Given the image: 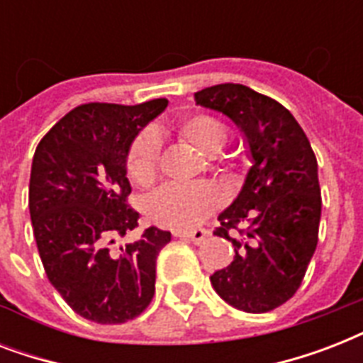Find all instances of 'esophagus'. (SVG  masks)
Instances as JSON below:
<instances>
[{
	"label": "esophagus",
	"instance_id": "obj_1",
	"mask_svg": "<svg viewBox=\"0 0 363 363\" xmlns=\"http://www.w3.org/2000/svg\"><path fill=\"white\" fill-rule=\"evenodd\" d=\"M173 235H175V238L190 239V241L198 242L199 245V242L209 238V232H207V230H192V232H181V230H177V232H173Z\"/></svg>",
	"mask_w": 363,
	"mask_h": 363
}]
</instances>
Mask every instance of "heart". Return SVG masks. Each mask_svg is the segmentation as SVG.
I'll return each instance as SVG.
<instances>
[{"instance_id":"b5f03b06","label":"heart","mask_w":363,"mask_h":363,"mask_svg":"<svg viewBox=\"0 0 363 363\" xmlns=\"http://www.w3.org/2000/svg\"><path fill=\"white\" fill-rule=\"evenodd\" d=\"M182 141L192 145L207 156H213L228 141L226 125L215 116L192 115L175 128ZM160 148L152 133H143L133 141L128 154V173L139 186H150L158 175ZM220 205V194L207 182L169 184L160 188L147 203L148 218L160 226L173 230H190L209 218Z\"/></svg>"}]
</instances>
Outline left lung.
<instances>
[{
    "mask_svg": "<svg viewBox=\"0 0 363 363\" xmlns=\"http://www.w3.org/2000/svg\"><path fill=\"white\" fill-rule=\"evenodd\" d=\"M194 99L230 116L252 156L241 194L213 232L232 241L235 258L211 275V284L226 303L267 313L298 292L318 242L316 156L292 113L269 96L226 82L199 90Z\"/></svg>",
    "mask_w": 363,
    "mask_h": 363,
    "instance_id": "1",
    "label": "left lung"
}]
</instances>
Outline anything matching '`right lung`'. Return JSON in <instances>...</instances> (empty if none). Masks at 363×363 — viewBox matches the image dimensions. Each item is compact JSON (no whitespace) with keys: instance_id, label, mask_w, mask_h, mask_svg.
Returning <instances> with one entry per match:
<instances>
[{"instance_id":"add662e5","label":"right lung","mask_w":363,"mask_h":363,"mask_svg":"<svg viewBox=\"0 0 363 363\" xmlns=\"http://www.w3.org/2000/svg\"><path fill=\"white\" fill-rule=\"evenodd\" d=\"M165 107V98L82 104L37 145L30 177L37 250L48 281L86 320L124 324L154 298L156 258L171 233L152 226L124 247H113V238L135 230L139 218L128 203L131 141Z\"/></svg>"}]
</instances>
